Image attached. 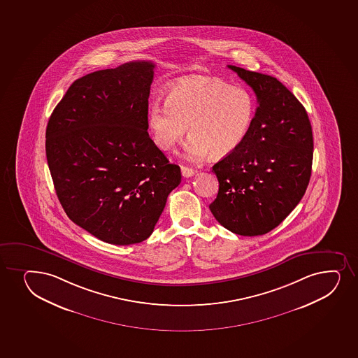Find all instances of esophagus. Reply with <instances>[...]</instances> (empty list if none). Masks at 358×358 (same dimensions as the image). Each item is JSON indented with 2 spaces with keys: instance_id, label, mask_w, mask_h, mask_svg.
<instances>
[{
  "instance_id": "34e87169",
  "label": "esophagus",
  "mask_w": 358,
  "mask_h": 358,
  "mask_svg": "<svg viewBox=\"0 0 358 358\" xmlns=\"http://www.w3.org/2000/svg\"><path fill=\"white\" fill-rule=\"evenodd\" d=\"M182 175L183 177H192L195 175V170L192 169V168H188V166H181Z\"/></svg>"
}]
</instances>
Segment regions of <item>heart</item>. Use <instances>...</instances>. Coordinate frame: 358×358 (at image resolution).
Wrapping results in <instances>:
<instances>
[{"mask_svg":"<svg viewBox=\"0 0 358 358\" xmlns=\"http://www.w3.org/2000/svg\"><path fill=\"white\" fill-rule=\"evenodd\" d=\"M255 101L246 89L213 77H189L168 92L165 106L153 103L148 124L159 149L170 151L185 137L190 159L224 158L244 143L255 119Z\"/></svg>","mask_w":358,"mask_h":358,"instance_id":"1","label":"heart"}]
</instances>
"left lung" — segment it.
<instances>
[{"instance_id":"1","label":"left lung","mask_w":358,"mask_h":358,"mask_svg":"<svg viewBox=\"0 0 358 358\" xmlns=\"http://www.w3.org/2000/svg\"><path fill=\"white\" fill-rule=\"evenodd\" d=\"M257 96L252 127L239 149L213 165L219 192L209 209L241 236L278 227L305 195L313 161V134L305 107L281 82L227 65Z\"/></svg>"}]
</instances>
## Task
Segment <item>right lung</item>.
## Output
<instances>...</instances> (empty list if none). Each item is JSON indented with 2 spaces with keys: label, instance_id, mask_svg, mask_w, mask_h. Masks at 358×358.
<instances>
[{
  "label": "right lung",
  "instance_id": "right-lung-1",
  "mask_svg": "<svg viewBox=\"0 0 358 358\" xmlns=\"http://www.w3.org/2000/svg\"><path fill=\"white\" fill-rule=\"evenodd\" d=\"M152 62L99 70L70 85L46 127V157L65 213L114 245L148 239L181 183L148 129Z\"/></svg>",
  "mask_w": 358,
  "mask_h": 358
}]
</instances>
